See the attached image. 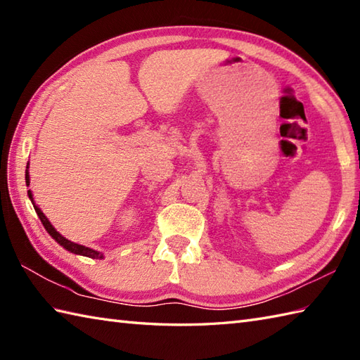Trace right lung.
<instances>
[{"label":"right lung","mask_w":360,"mask_h":360,"mask_svg":"<svg viewBox=\"0 0 360 360\" xmlns=\"http://www.w3.org/2000/svg\"><path fill=\"white\" fill-rule=\"evenodd\" d=\"M27 168H29V162H27V167H26V186H29V172H27ZM27 196H29V200L32 201L34 209H35V212H37L38 218H40L41 224L44 226L46 232H48V233L52 236V238L60 244V246H63V249L70 250L71 254H75V255H83V257L96 258V259H97V258H98V259H103V254H102V252H97V250H94V249H89V248L82 246V244L72 243V241H70L68 238H65L63 235H60V233L56 231V229L52 227V224L49 223V219L43 215V212L40 210V207H38V205L35 204L34 198H32V192H30V190H27Z\"/></svg>","instance_id":"obj_1"}]
</instances>
